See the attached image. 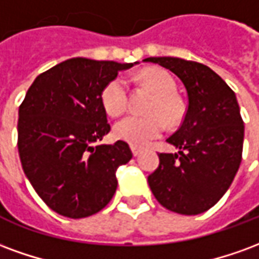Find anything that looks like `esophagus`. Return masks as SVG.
I'll use <instances>...</instances> for the list:
<instances>
[{"label": "esophagus", "instance_id": "1", "mask_svg": "<svg viewBox=\"0 0 259 259\" xmlns=\"http://www.w3.org/2000/svg\"><path fill=\"white\" fill-rule=\"evenodd\" d=\"M132 151H133V155H135V157H137V155H140L141 152H143V148H139V147L133 146L132 147Z\"/></svg>", "mask_w": 259, "mask_h": 259}]
</instances>
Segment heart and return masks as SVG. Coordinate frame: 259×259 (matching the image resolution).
<instances>
[{
    "label": "heart",
    "instance_id": "heart-1",
    "mask_svg": "<svg viewBox=\"0 0 259 259\" xmlns=\"http://www.w3.org/2000/svg\"><path fill=\"white\" fill-rule=\"evenodd\" d=\"M141 79L157 96L148 108L150 116L132 115L115 124V136L132 146L144 147L158 139L165 130L163 119L170 124L183 116V107L176 94V81L172 74L163 69H148ZM102 107L109 116H120L129 107V84L123 76L111 80L101 96Z\"/></svg>",
    "mask_w": 259,
    "mask_h": 259
}]
</instances>
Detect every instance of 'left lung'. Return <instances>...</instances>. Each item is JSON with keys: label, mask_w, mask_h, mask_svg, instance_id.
<instances>
[{"label": "left lung", "mask_w": 259, "mask_h": 259, "mask_svg": "<svg viewBox=\"0 0 259 259\" xmlns=\"http://www.w3.org/2000/svg\"><path fill=\"white\" fill-rule=\"evenodd\" d=\"M174 72L185 84L189 105L168 143L178 154L159 152L148 176L158 202L182 215H198L222 198L239 170L244 123L234 91L212 69L194 61L147 58Z\"/></svg>", "instance_id": "8db88e82"}]
</instances>
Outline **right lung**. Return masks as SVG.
I'll return each mask as SVG.
<instances>
[{
    "mask_svg": "<svg viewBox=\"0 0 259 259\" xmlns=\"http://www.w3.org/2000/svg\"><path fill=\"white\" fill-rule=\"evenodd\" d=\"M133 64L72 58L38 74L19 107L18 151L23 172L46 204L72 219L101 211L116 191V169L133 157L109 133L101 96Z\"/></svg>",
    "mask_w": 259,
    "mask_h": 259,
    "instance_id": "add662e5",
    "label": "right lung"
}]
</instances>
